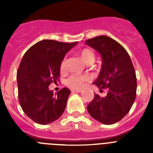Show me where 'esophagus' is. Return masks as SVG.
I'll return each mask as SVG.
<instances>
[{
	"instance_id": "esophagus-1",
	"label": "esophagus",
	"mask_w": 153,
	"mask_h": 153,
	"mask_svg": "<svg viewBox=\"0 0 153 153\" xmlns=\"http://www.w3.org/2000/svg\"><path fill=\"white\" fill-rule=\"evenodd\" d=\"M70 91H71L73 93H80V92L82 91V90H79V89H71V90H70Z\"/></svg>"
}]
</instances>
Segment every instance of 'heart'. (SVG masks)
<instances>
[{
	"instance_id": "heart-1",
	"label": "heart",
	"mask_w": 153,
	"mask_h": 153,
	"mask_svg": "<svg viewBox=\"0 0 153 153\" xmlns=\"http://www.w3.org/2000/svg\"><path fill=\"white\" fill-rule=\"evenodd\" d=\"M80 56L82 60L87 64L95 61L94 53L88 48H84L80 51ZM66 65H67V60L64 57L60 63V70L61 71H63L66 69ZM88 81H90V77L88 76L73 74L66 79V84L70 86V88L78 89L81 88L83 86V83L85 82H88Z\"/></svg>"
}]
</instances>
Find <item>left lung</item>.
I'll return each mask as SVG.
<instances>
[{"instance_id": "1", "label": "left lung", "mask_w": 153, "mask_h": 153, "mask_svg": "<svg viewBox=\"0 0 153 153\" xmlns=\"http://www.w3.org/2000/svg\"><path fill=\"white\" fill-rule=\"evenodd\" d=\"M85 44L100 53L102 68L93 82L106 97L95 94L87 106L90 115L105 125L122 120L129 113L136 97V76L129 53L118 42L107 36H99Z\"/></svg>"}]
</instances>
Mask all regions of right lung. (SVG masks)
<instances>
[{"label": "right lung", "instance_id": "right-lung-1", "mask_svg": "<svg viewBox=\"0 0 153 153\" xmlns=\"http://www.w3.org/2000/svg\"><path fill=\"white\" fill-rule=\"evenodd\" d=\"M76 44L44 40L23 56L17 73L19 102L24 113L36 123H51L64 112L70 90L64 87L53 95L48 86L58 81L60 63Z\"/></svg>", "mask_w": 153, "mask_h": 153}]
</instances>
